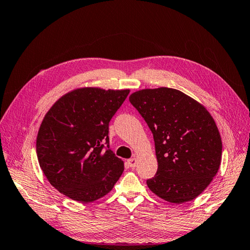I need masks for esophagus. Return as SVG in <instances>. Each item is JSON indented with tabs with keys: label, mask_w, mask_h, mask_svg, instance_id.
Segmentation results:
<instances>
[{
	"label": "esophagus",
	"mask_w": 250,
	"mask_h": 250,
	"mask_svg": "<svg viewBox=\"0 0 250 250\" xmlns=\"http://www.w3.org/2000/svg\"><path fill=\"white\" fill-rule=\"evenodd\" d=\"M127 163H128L130 168H135L136 165H137V158H135V157L134 158H130V159L127 160Z\"/></svg>",
	"instance_id": "esophagus-1"
}]
</instances>
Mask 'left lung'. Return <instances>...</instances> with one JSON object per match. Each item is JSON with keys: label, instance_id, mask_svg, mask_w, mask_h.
<instances>
[{"label": "left lung", "instance_id": "left-lung-1", "mask_svg": "<svg viewBox=\"0 0 250 250\" xmlns=\"http://www.w3.org/2000/svg\"><path fill=\"white\" fill-rule=\"evenodd\" d=\"M129 102L151 129L158 169L146 184L171 203L191 201L217 173L223 144L208 111L174 88H146Z\"/></svg>", "mask_w": 250, "mask_h": 250}]
</instances>
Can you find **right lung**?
<instances>
[{"label": "right lung", "mask_w": 250, "mask_h": 250, "mask_svg": "<svg viewBox=\"0 0 250 250\" xmlns=\"http://www.w3.org/2000/svg\"><path fill=\"white\" fill-rule=\"evenodd\" d=\"M129 90L78 88L48 111L36 139L38 163L65 196L92 202L112 189L124 163L109 146V122Z\"/></svg>", "instance_id": "add662e5"}]
</instances>
